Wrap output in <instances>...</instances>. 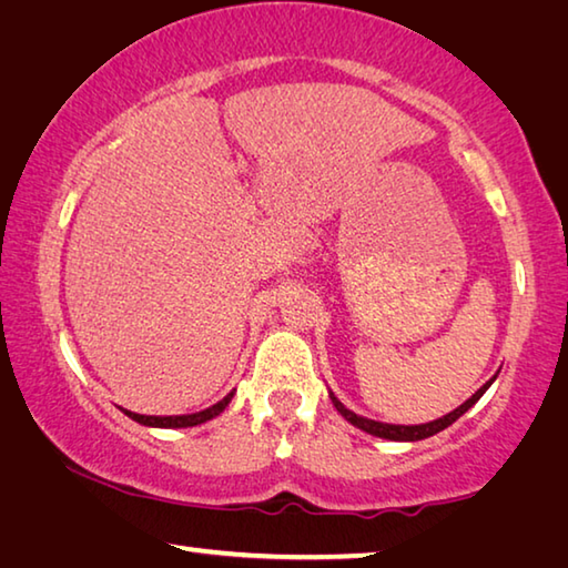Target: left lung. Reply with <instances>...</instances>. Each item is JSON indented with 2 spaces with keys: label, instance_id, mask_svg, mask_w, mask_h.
Returning a JSON list of instances; mask_svg holds the SVG:
<instances>
[{
  "label": "left lung",
  "instance_id": "left-lung-1",
  "mask_svg": "<svg viewBox=\"0 0 568 568\" xmlns=\"http://www.w3.org/2000/svg\"><path fill=\"white\" fill-rule=\"evenodd\" d=\"M496 379V376H494ZM491 379V382H494ZM491 382H486L479 392H476L471 399H466L462 406H456L454 412H449L446 416H442V419H434V422H426V424H414V426H402V424H382V422H374V419H364V416L354 414L346 409V406L336 399V396L329 392V399L332 404L336 406V412H339L346 422L354 424L356 429H362L366 434L372 436H379V439H392V442H422V439H429V436L439 434L442 429H446V426H452L456 419H459L462 414H466L471 409V406L481 399L484 392L489 389Z\"/></svg>",
  "mask_w": 568,
  "mask_h": 568
}]
</instances>
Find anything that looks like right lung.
<instances>
[{"label":"right lung","mask_w":568,"mask_h":568,"mask_svg":"<svg viewBox=\"0 0 568 568\" xmlns=\"http://www.w3.org/2000/svg\"><path fill=\"white\" fill-rule=\"evenodd\" d=\"M232 396H234V392H229L222 402H216L214 406H209V409L196 412V414H182V416H144V414H134V412H124V414L129 416V419H134L136 424L156 426V429H186V426L204 424L222 414L229 406V402H232Z\"/></svg>","instance_id":"add662e5"}]
</instances>
